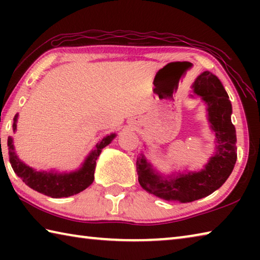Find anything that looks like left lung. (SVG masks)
<instances>
[{
	"label": "left lung",
	"instance_id": "obj_1",
	"mask_svg": "<svg viewBox=\"0 0 260 260\" xmlns=\"http://www.w3.org/2000/svg\"><path fill=\"white\" fill-rule=\"evenodd\" d=\"M193 91L208 104L209 120L217 136V152L200 172L180 174L170 180L157 175L143 156L136 159L139 182L160 199L192 202L209 196L225 183L236 162V133L232 124V104L219 79L205 71L192 85Z\"/></svg>",
	"mask_w": 260,
	"mask_h": 260
}]
</instances>
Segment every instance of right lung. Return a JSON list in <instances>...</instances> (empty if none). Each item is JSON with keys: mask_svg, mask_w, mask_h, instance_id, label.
<instances>
[{"mask_svg": "<svg viewBox=\"0 0 260 260\" xmlns=\"http://www.w3.org/2000/svg\"><path fill=\"white\" fill-rule=\"evenodd\" d=\"M14 132L16 131V121L17 116L14 119ZM114 138V134H111L104 138L100 143L96 144V148L85 161V164L77 172L57 174V173H47V172H38L32 167L25 165L20 161L15 155L14 144L12 139H8L9 146V158H10V164L14 169L15 173L23 180L29 188L43 195H47L52 199H60V197H69L76 193L85 190L89 187L94 181V172L96 166V159H98L102 149L107 147Z\"/></svg>", "mask_w": 260, "mask_h": 260, "instance_id": "obj_1", "label": "right lung"}]
</instances>
